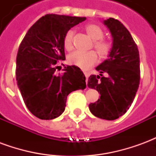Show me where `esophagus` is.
Instances as JSON below:
<instances>
[{"mask_svg": "<svg viewBox=\"0 0 156 156\" xmlns=\"http://www.w3.org/2000/svg\"><path fill=\"white\" fill-rule=\"evenodd\" d=\"M84 75H85V77H86V83H87V81H88V73H87V72H84Z\"/></svg>", "mask_w": 156, "mask_h": 156, "instance_id": "esophagus-1", "label": "esophagus"}]
</instances>
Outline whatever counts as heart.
Wrapping results in <instances>:
<instances>
[{
	"mask_svg": "<svg viewBox=\"0 0 156 156\" xmlns=\"http://www.w3.org/2000/svg\"><path fill=\"white\" fill-rule=\"evenodd\" d=\"M85 32L90 38L94 41V48L98 52V54L104 58L108 54L110 51V45L108 42L101 40L104 37V31L99 26L96 24H88L85 27ZM73 31L69 30L65 34L63 38V45L66 50H71L73 48ZM68 62L72 65H74L81 69L86 70L91 68L92 66L97 62V55L94 51L88 52H79L75 51L68 56Z\"/></svg>",
	"mask_w": 156,
	"mask_h": 156,
	"instance_id": "1",
	"label": "heart"
}]
</instances>
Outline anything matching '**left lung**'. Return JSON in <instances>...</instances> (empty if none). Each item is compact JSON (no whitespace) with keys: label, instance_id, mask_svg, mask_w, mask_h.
<instances>
[{"label":"left lung","instance_id":"left-lung-1","mask_svg":"<svg viewBox=\"0 0 156 156\" xmlns=\"http://www.w3.org/2000/svg\"><path fill=\"white\" fill-rule=\"evenodd\" d=\"M112 37L108 58L96 67L99 75L88 78V87L96 89L100 98L88 105L93 115L115 120L124 115L134 101L140 84V54L132 36L119 21L105 20ZM103 73H106L105 77Z\"/></svg>","mask_w":156,"mask_h":156}]
</instances>
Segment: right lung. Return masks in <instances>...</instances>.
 Instances as JSON below:
<instances>
[{
	"mask_svg": "<svg viewBox=\"0 0 156 156\" xmlns=\"http://www.w3.org/2000/svg\"><path fill=\"white\" fill-rule=\"evenodd\" d=\"M86 17L48 14L30 27L20 45L16 77L25 105L41 119H53L64 112L68 95L86 88L81 69L66 66L56 74V64L65 59L63 38Z\"/></svg>",
	"mask_w": 156,
	"mask_h": 156,
	"instance_id": "1",
	"label": "right lung"
}]
</instances>
